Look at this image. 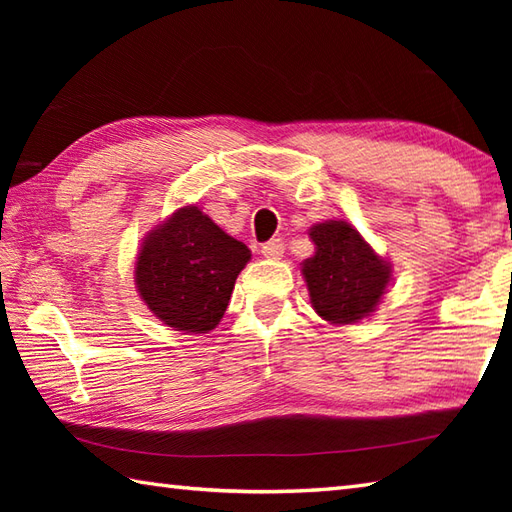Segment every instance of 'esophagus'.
Instances as JSON below:
<instances>
[{
    "instance_id": "obj_1",
    "label": "esophagus",
    "mask_w": 512,
    "mask_h": 512,
    "mask_svg": "<svg viewBox=\"0 0 512 512\" xmlns=\"http://www.w3.org/2000/svg\"><path fill=\"white\" fill-rule=\"evenodd\" d=\"M284 250H286V246H284V242H281V239H270V242H266L262 246V255L266 259H281V257H284Z\"/></svg>"
}]
</instances>
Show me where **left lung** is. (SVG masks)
Listing matches in <instances>:
<instances>
[{
    "label": "left lung",
    "mask_w": 512,
    "mask_h": 512,
    "mask_svg": "<svg viewBox=\"0 0 512 512\" xmlns=\"http://www.w3.org/2000/svg\"><path fill=\"white\" fill-rule=\"evenodd\" d=\"M317 253L301 264L312 308L334 325L369 317L391 281V264L374 253L361 233L343 220L310 228Z\"/></svg>",
    "instance_id": "8db88e82"
}]
</instances>
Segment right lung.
<instances>
[{"label":"right lung","instance_id":"right-lung-1","mask_svg":"<svg viewBox=\"0 0 512 512\" xmlns=\"http://www.w3.org/2000/svg\"><path fill=\"white\" fill-rule=\"evenodd\" d=\"M248 262L244 242L224 233L198 206H184L143 239L134 279L140 299L162 323L206 334L224 317Z\"/></svg>","mask_w":512,"mask_h":512}]
</instances>
